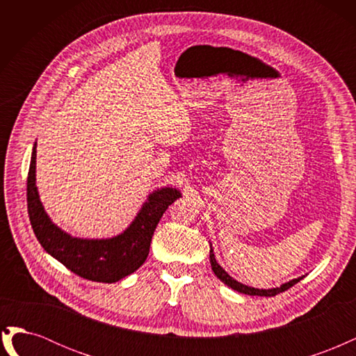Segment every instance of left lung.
<instances>
[{
  "label": "left lung",
  "instance_id": "left-lung-1",
  "mask_svg": "<svg viewBox=\"0 0 356 356\" xmlns=\"http://www.w3.org/2000/svg\"><path fill=\"white\" fill-rule=\"evenodd\" d=\"M209 261H211V267L212 270L215 273V276H217L221 282H224L227 286H230L232 289L238 291V293H242V294H248V296H260V297H273L279 293H284L285 289L291 288L294 284L300 282L301 279H303L305 276H300L297 279H293V281L289 282H285L282 284L281 286H276V288H268V289H260V288H254V286H248V285H243L241 282L236 281L234 277H232L227 272L224 270V268L217 263V258H215L213 255V250H212V245H211V250H209Z\"/></svg>",
  "mask_w": 356,
  "mask_h": 356
}]
</instances>
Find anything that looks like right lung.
I'll use <instances>...</instances> for the list:
<instances>
[{
	"instance_id": "add662e5",
	"label": "right lung",
	"mask_w": 356,
	"mask_h": 356,
	"mask_svg": "<svg viewBox=\"0 0 356 356\" xmlns=\"http://www.w3.org/2000/svg\"><path fill=\"white\" fill-rule=\"evenodd\" d=\"M37 143L32 147L26 182L28 213L38 242L75 275L93 282L113 284L132 275L144 264L149 243L161 215L181 197L174 187H161L148 195L134 221L117 236L106 239H84L62 230L51 221L40 200L35 184Z\"/></svg>"
}]
</instances>
